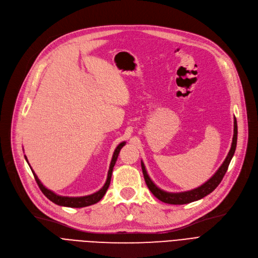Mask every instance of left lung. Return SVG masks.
<instances>
[{
    "mask_svg": "<svg viewBox=\"0 0 258 258\" xmlns=\"http://www.w3.org/2000/svg\"><path fill=\"white\" fill-rule=\"evenodd\" d=\"M236 142H237V123H236V119L234 118V134H233V139H232V145H231V148H230L227 158L224 161V163L219 168V170L212 175V178H210L205 184L201 185L200 187H198L196 189H192V190L185 191V192H179V194H170V192H165L163 190H161L160 188H158L153 183V181L150 179V177H148L143 162H141V167H142L145 183H146L148 189H150L152 194L158 200L164 202V203H167V204L183 205V204H188V203L201 200L202 198H204L207 195L211 194L222 182L225 173L227 172L228 166L230 164V161H231V159L235 153Z\"/></svg>",
    "mask_w": 258,
    "mask_h": 258,
    "instance_id": "left-lung-1",
    "label": "left lung"
}]
</instances>
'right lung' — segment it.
<instances>
[{
    "label": "right lung",
    "mask_w": 258,
    "mask_h": 258,
    "mask_svg": "<svg viewBox=\"0 0 258 258\" xmlns=\"http://www.w3.org/2000/svg\"><path fill=\"white\" fill-rule=\"evenodd\" d=\"M125 144V142H122L120 143L117 148L114 152V155H113V158H112V162H111V165H110V169H108V172H107V179H106V182L104 184V186L100 189L99 191L95 192L93 195H90V196H87V197H79V198H69V197H60V196H57L54 192H52L51 190H49V189H47L42 183H40V181L38 180L37 175L34 173V171L32 170L33 172V175H34V179L39 187L40 190H42V192L51 201L53 202L54 204L56 205H59V206H66V207H73V208H80V207H86V206H90V205H93L95 204V203L99 202L103 196L105 195L106 190L108 186H110V183H111V178H112V172H113V168L115 166V163L117 161V158H118V155H119V152L122 148V146H123ZM27 160V158H26ZM27 162H28V160H27Z\"/></svg>",
    "instance_id": "obj_1"
}]
</instances>
